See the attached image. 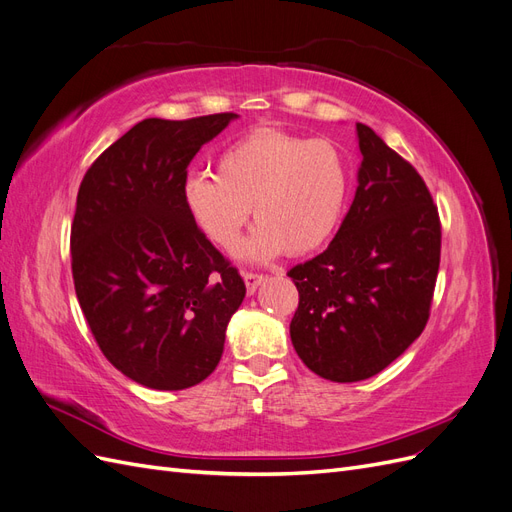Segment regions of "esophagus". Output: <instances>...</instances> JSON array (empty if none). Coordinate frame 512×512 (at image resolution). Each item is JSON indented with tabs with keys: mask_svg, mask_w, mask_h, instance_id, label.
<instances>
[{
	"mask_svg": "<svg viewBox=\"0 0 512 512\" xmlns=\"http://www.w3.org/2000/svg\"><path fill=\"white\" fill-rule=\"evenodd\" d=\"M243 282H245V288H247V294H254L256 292V288L265 282V275L262 273H252V271H247V273H243Z\"/></svg>",
	"mask_w": 512,
	"mask_h": 512,
	"instance_id": "esophagus-1",
	"label": "esophagus"
}]
</instances>
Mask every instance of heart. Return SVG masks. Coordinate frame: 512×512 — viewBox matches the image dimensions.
<instances>
[{
  "mask_svg": "<svg viewBox=\"0 0 512 512\" xmlns=\"http://www.w3.org/2000/svg\"><path fill=\"white\" fill-rule=\"evenodd\" d=\"M348 188V166L335 145L265 128L222 151L215 177L185 179L183 205L224 252L237 250L252 209L258 228L243 256L271 260L320 250L342 220Z\"/></svg>",
  "mask_w": 512,
  "mask_h": 512,
  "instance_id": "b5f03b06",
  "label": "heart"
}]
</instances>
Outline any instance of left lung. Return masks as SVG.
Returning <instances> with one entry per match:
<instances>
[{
    "instance_id": "obj_1",
    "label": "left lung",
    "mask_w": 512,
    "mask_h": 512,
    "mask_svg": "<svg viewBox=\"0 0 512 512\" xmlns=\"http://www.w3.org/2000/svg\"><path fill=\"white\" fill-rule=\"evenodd\" d=\"M359 185L331 245L292 267L301 361L331 382L380 374L423 333L440 269L438 207L416 168L356 123Z\"/></svg>"
}]
</instances>
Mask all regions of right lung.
<instances>
[{
    "label": "right lung",
    "instance_id": "1",
    "mask_svg": "<svg viewBox=\"0 0 512 512\" xmlns=\"http://www.w3.org/2000/svg\"><path fill=\"white\" fill-rule=\"evenodd\" d=\"M235 113L143 119L85 173L70 230L76 299L123 376L181 391L218 367L245 284L183 205L196 153Z\"/></svg>",
    "mask_w": 512,
    "mask_h": 512
}]
</instances>
